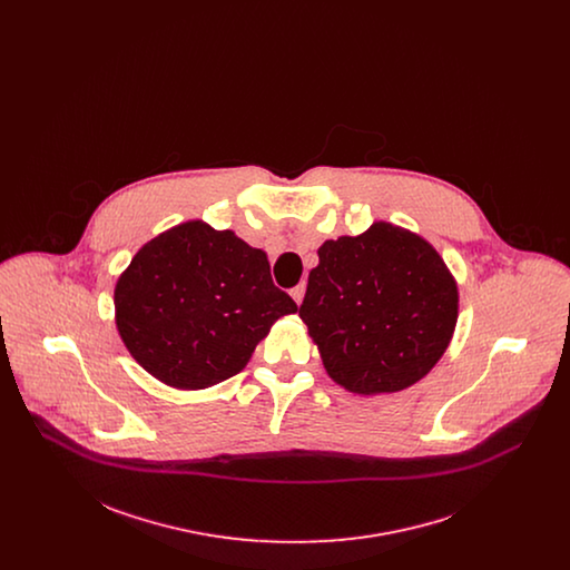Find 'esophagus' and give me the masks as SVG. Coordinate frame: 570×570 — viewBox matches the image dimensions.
<instances>
[{"instance_id": "esophagus-1", "label": "esophagus", "mask_w": 570, "mask_h": 570, "mask_svg": "<svg viewBox=\"0 0 570 570\" xmlns=\"http://www.w3.org/2000/svg\"><path fill=\"white\" fill-rule=\"evenodd\" d=\"M291 295H293V298L297 301V305H301V301L305 297V284H298V286H295V288L291 291Z\"/></svg>"}]
</instances>
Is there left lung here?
I'll return each mask as SVG.
<instances>
[{
	"label": "left lung",
	"mask_w": 570,
	"mask_h": 570,
	"mask_svg": "<svg viewBox=\"0 0 570 570\" xmlns=\"http://www.w3.org/2000/svg\"><path fill=\"white\" fill-rule=\"evenodd\" d=\"M298 307L328 376L353 393L423 379L458 323V286L432 245L379 222L318 249Z\"/></svg>",
	"instance_id": "1"
}]
</instances>
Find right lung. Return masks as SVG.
<instances>
[{"mask_svg":"<svg viewBox=\"0 0 570 570\" xmlns=\"http://www.w3.org/2000/svg\"><path fill=\"white\" fill-rule=\"evenodd\" d=\"M297 303L272 279L263 249L233 230L188 222L138 249L115 288L117 328L136 361L177 389L239 374Z\"/></svg>","mask_w":570,"mask_h":570,"instance_id":"obj_1","label":"right lung"}]
</instances>
